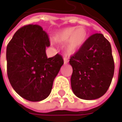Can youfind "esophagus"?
Masks as SVG:
<instances>
[{"label": "esophagus", "instance_id": "34e87169", "mask_svg": "<svg viewBox=\"0 0 122 122\" xmlns=\"http://www.w3.org/2000/svg\"><path fill=\"white\" fill-rule=\"evenodd\" d=\"M68 62V59L66 57H64V63L66 64H67Z\"/></svg>", "mask_w": 122, "mask_h": 122}]
</instances>
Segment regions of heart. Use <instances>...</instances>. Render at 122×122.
Instances as JSON below:
<instances>
[{"label": "heart", "mask_w": 122, "mask_h": 122, "mask_svg": "<svg viewBox=\"0 0 122 122\" xmlns=\"http://www.w3.org/2000/svg\"><path fill=\"white\" fill-rule=\"evenodd\" d=\"M87 37V32L84 26H71L56 32L54 39L60 42H66L65 49L69 54L76 53L84 44Z\"/></svg>", "instance_id": "obj_1"}]
</instances>
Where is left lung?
<instances>
[{"mask_svg": "<svg viewBox=\"0 0 122 122\" xmlns=\"http://www.w3.org/2000/svg\"><path fill=\"white\" fill-rule=\"evenodd\" d=\"M73 93L83 100H94L108 90L114 74L111 46L102 34L91 35L71 57Z\"/></svg>", "mask_w": 122, "mask_h": 122, "instance_id": "left-lung-1", "label": "left lung"}]
</instances>
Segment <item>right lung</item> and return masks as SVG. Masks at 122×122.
Returning a JSON list of instances; mask_svg holds the SVG:
<instances>
[{"mask_svg":"<svg viewBox=\"0 0 122 122\" xmlns=\"http://www.w3.org/2000/svg\"><path fill=\"white\" fill-rule=\"evenodd\" d=\"M48 35L39 25L20 28L7 47V76L17 93L28 101L45 99L64 60L61 55L47 58Z\"/></svg>","mask_w":122,"mask_h":122,"instance_id":"obj_1","label":"right lung"}]
</instances>
